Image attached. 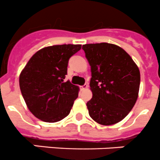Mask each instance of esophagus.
<instances>
[{
    "label": "esophagus",
    "instance_id": "esophagus-1",
    "mask_svg": "<svg viewBox=\"0 0 160 160\" xmlns=\"http://www.w3.org/2000/svg\"><path fill=\"white\" fill-rule=\"evenodd\" d=\"M87 87H88V85H86V84H85V85H83V86H81V90H86V89H87Z\"/></svg>",
    "mask_w": 160,
    "mask_h": 160
}]
</instances>
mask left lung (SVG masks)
<instances>
[{
  "instance_id": "left-lung-1",
  "label": "left lung",
  "mask_w": 160,
  "mask_h": 160,
  "mask_svg": "<svg viewBox=\"0 0 160 160\" xmlns=\"http://www.w3.org/2000/svg\"><path fill=\"white\" fill-rule=\"evenodd\" d=\"M91 69L93 97L86 103L93 121L111 125L122 121L138 98L140 74L124 49L108 43L82 46Z\"/></svg>"
}]
</instances>
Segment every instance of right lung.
I'll return each mask as SVG.
<instances>
[{"label": "right lung", "mask_w": 160, "mask_h": 160, "mask_svg": "<svg viewBox=\"0 0 160 160\" xmlns=\"http://www.w3.org/2000/svg\"><path fill=\"white\" fill-rule=\"evenodd\" d=\"M81 48L80 44L47 47L33 55L21 71L22 96L38 119L54 123L69 115L79 88L64 79L69 59Z\"/></svg>", "instance_id": "add662e5"}]
</instances>
